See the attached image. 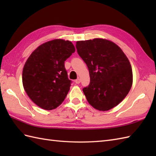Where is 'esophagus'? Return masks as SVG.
<instances>
[{"instance_id": "34e87169", "label": "esophagus", "mask_w": 156, "mask_h": 156, "mask_svg": "<svg viewBox=\"0 0 156 156\" xmlns=\"http://www.w3.org/2000/svg\"><path fill=\"white\" fill-rule=\"evenodd\" d=\"M75 82H76V84H80V78H77V79H76V80H75Z\"/></svg>"}]
</instances>
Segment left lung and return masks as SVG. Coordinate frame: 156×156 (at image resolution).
I'll return each mask as SVG.
<instances>
[{
  "instance_id": "8db88e82",
  "label": "left lung",
  "mask_w": 156,
  "mask_h": 156,
  "mask_svg": "<svg viewBox=\"0 0 156 156\" xmlns=\"http://www.w3.org/2000/svg\"><path fill=\"white\" fill-rule=\"evenodd\" d=\"M76 47L89 70L90 84L82 89L89 104L102 111L116 107L133 83L127 56L115 43L104 39L79 41Z\"/></svg>"
}]
</instances>
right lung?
Here are the masks:
<instances>
[{"label":"right lung","mask_w":156,"mask_h":156,"mask_svg":"<svg viewBox=\"0 0 156 156\" xmlns=\"http://www.w3.org/2000/svg\"><path fill=\"white\" fill-rule=\"evenodd\" d=\"M75 48L64 39L43 44L33 51L23 69V85L31 100L45 110L57 108L70 88L64 62Z\"/></svg>","instance_id":"obj_1"}]
</instances>
